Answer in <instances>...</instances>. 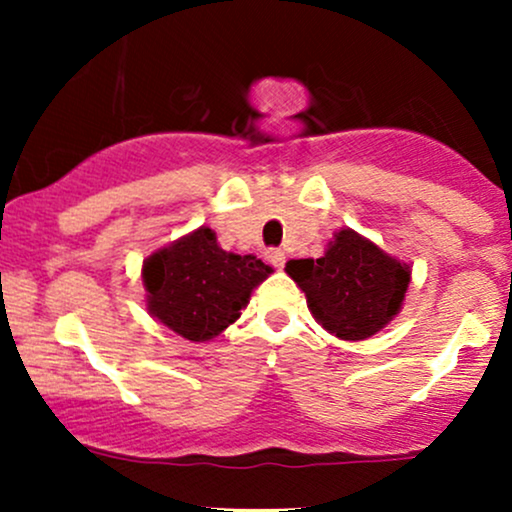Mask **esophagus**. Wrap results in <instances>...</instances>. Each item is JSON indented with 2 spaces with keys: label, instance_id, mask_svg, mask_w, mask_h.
<instances>
[{
  "label": "esophagus",
  "instance_id": "obj_1",
  "mask_svg": "<svg viewBox=\"0 0 512 512\" xmlns=\"http://www.w3.org/2000/svg\"><path fill=\"white\" fill-rule=\"evenodd\" d=\"M267 260L274 264V267H284V262H286V255L284 252H281L279 248H272V250H267Z\"/></svg>",
  "mask_w": 512,
  "mask_h": 512
}]
</instances>
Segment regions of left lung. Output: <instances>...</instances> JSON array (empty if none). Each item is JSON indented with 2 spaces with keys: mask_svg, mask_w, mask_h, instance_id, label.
Returning <instances> with one entry per match:
<instances>
[{
  "mask_svg": "<svg viewBox=\"0 0 512 512\" xmlns=\"http://www.w3.org/2000/svg\"><path fill=\"white\" fill-rule=\"evenodd\" d=\"M310 313L327 332L346 342L373 337L402 310L409 264L395 260L351 228L334 233L317 260L286 262Z\"/></svg>",
  "mask_w": 512,
  "mask_h": 512,
  "instance_id": "obj_1",
  "label": "left lung"
}]
</instances>
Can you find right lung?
Instances as JSON below:
<instances>
[{"mask_svg": "<svg viewBox=\"0 0 512 512\" xmlns=\"http://www.w3.org/2000/svg\"><path fill=\"white\" fill-rule=\"evenodd\" d=\"M269 274L255 255L221 250L216 233L202 226L144 260L146 308L180 337L209 342L238 320Z\"/></svg>", "mask_w": 512, "mask_h": 512, "instance_id": "1", "label": "right lung"}]
</instances>
